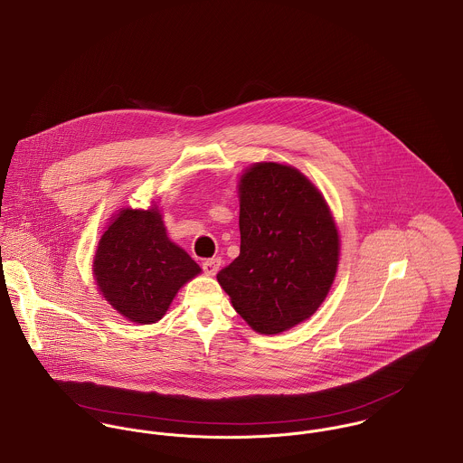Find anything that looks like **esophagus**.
Here are the masks:
<instances>
[{
  "label": "esophagus",
  "mask_w": 463,
  "mask_h": 463,
  "mask_svg": "<svg viewBox=\"0 0 463 463\" xmlns=\"http://www.w3.org/2000/svg\"><path fill=\"white\" fill-rule=\"evenodd\" d=\"M220 265H222V260L220 258H211V260H205L202 263V269L207 276H216V272L220 270Z\"/></svg>",
  "instance_id": "esophagus-1"
}]
</instances>
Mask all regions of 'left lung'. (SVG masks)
I'll return each mask as SVG.
<instances>
[{"mask_svg": "<svg viewBox=\"0 0 463 463\" xmlns=\"http://www.w3.org/2000/svg\"><path fill=\"white\" fill-rule=\"evenodd\" d=\"M238 193L240 256L216 279L254 331L278 335L307 320L327 297L338 229L322 193L293 166L256 163Z\"/></svg>", "mask_w": 463, "mask_h": 463, "instance_id": "obj_1", "label": "left lung"}]
</instances>
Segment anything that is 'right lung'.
Here are the masks:
<instances>
[{
    "label": "right lung",
    "instance_id": "add662e5",
    "mask_svg": "<svg viewBox=\"0 0 463 463\" xmlns=\"http://www.w3.org/2000/svg\"><path fill=\"white\" fill-rule=\"evenodd\" d=\"M200 267L175 245L157 207L121 209L98 241L93 274L99 293L127 320L154 324Z\"/></svg>",
    "mask_w": 463,
    "mask_h": 463
}]
</instances>
